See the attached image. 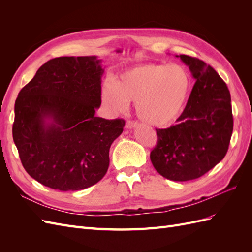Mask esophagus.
Returning a JSON list of instances; mask_svg holds the SVG:
<instances>
[{
  "instance_id": "esophagus-1",
  "label": "esophagus",
  "mask_w": 252,
  "mask_h": 252,
  "mask_svg": "<svg viewBox=\"0 0 252 252\" xmlns=\"http://www.w3.org/2000/svg\"><path fill=\"white\" fill-rule=\"evenodd\" d=\"M138 126V122H134V121H128L126 123V128L128 129H131Z\"/></svg>"
}]
</instances>
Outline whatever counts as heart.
<instances>
[{
	"label": "heart",
	"mask_w": 252,
	"mask_h": 252,
	"mask_svg": "<svg viewBox=\"0 0 252 252\" xmlns=\"http://www.w3.org/2000/svg\"><path fill=\"white\" fill-rule=\"evenodd\" d=\"M190 90L191 78L183 66L143 64L121 73L114 83H104L102 98L117 112L124 111L132 101L142 121L163 126L180 117Z\"/></svg>",
	"instance_id": "1"
}]
</instances>
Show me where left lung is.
I'll use <instances>...</instances> for the list:
<instances>
[{
	"mask_svg": "<svg viewBox=\"0 0 252 252\" xmlns=\"http://www.w3.org/2000/svg\"><path fill=\"white\" fill-rule=\"evenodd\" d=\"M175 57L189 67L195 83L178 124L156 129L158 143L150 159L164 178L185 182L202 177L224 158L233 117L229 89L219 73L202 60Z\"/></svg>",
	"mask_w": 252,
	"mask_h": 252,
	"instance_id": "1",
	"label": "left lung"
}]
</instances>
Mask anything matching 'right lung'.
Masks as SVG:
<instances>
[{"instance_id": "right-lung-1", "label": "right lung", "mask_w": 252, "mask_h": 252, "mask_svg": "<svg viewBox=\"0 0 252 252\" xmlns=\"http://www.w3.org/2000/svg\"><path fill=\"white\" fill-rule=\"evenodd\" d=\"M101 60H49L21 89L14 104L13 141L23 167L44 186L75 191L103 179L123 119L95 117L101 106Z\"/></svg>"}]
</instances>
